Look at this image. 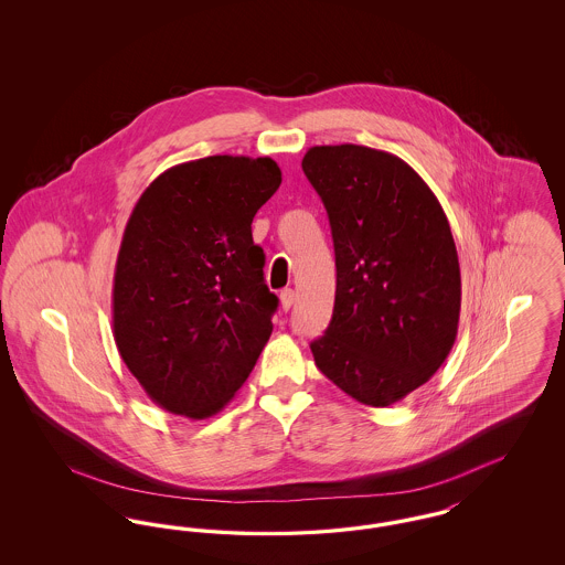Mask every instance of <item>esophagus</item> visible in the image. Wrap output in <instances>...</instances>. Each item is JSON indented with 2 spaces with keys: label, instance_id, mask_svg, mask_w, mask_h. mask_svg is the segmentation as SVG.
<instances>
[{
  "label": "esophagus",
  "instance_id": "obj_1",
  "mask_svg": "<svg viewBox=\"0 0 565 565\" xmlns=\"http://www.w3.org/2000/svg\"><path fill=\"white\" fill-rule=\"evenodd\" d=\"M296 295L292 288H286V290H281V295H279V302H281V309L284 311H290V307L295 305Z\"/></svg>",
  "mask_w": 565,
  "mask_h": 565
}]
</instances>
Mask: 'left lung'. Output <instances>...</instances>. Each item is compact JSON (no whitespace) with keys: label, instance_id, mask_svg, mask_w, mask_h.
<instances>
[{"label":"left lung","instance_id":"1","mask_svg":"<svg viewBox=\"0 0 565 565\" xmlns=\"http://www.w3.org/2000/svg\"><path fill=\"white\" fill-rule=\"evenodd\" d=\"M302 171L322 196L337 263L316 364L358 403H398L456 343L461 277L449 220L422 175L383 150L313 146Z\"/></svg>","mask_w":565,"mask_h":565}]
</instances>
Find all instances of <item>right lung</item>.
<instances>
[{
  "instance_id": "1",
  "label": "right lung",
  "mask_w": 565,
  "mask_h": 565,
  "mask_svg": "<svg viewBox=\"0 0 565 565\" xmlns=\"http://www.w3.org/2000/svg\"><path fill=\"white\" fill-rule=\"evenodd\" d=\"M279 184L269 157L215 154L162 171L127 220L114 341L148 398L173 415L222 411L269 341L279 300L252 220Z\"/></svg>"
}]
</instances>
